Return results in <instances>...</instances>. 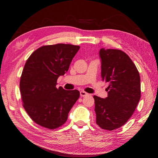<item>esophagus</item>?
Masks as SVG:
<instances>
[{"label": "esophagus", "mask_w": 158, "mask_h": 158, "mask_svg": "<svg viewBox=\"0 0 158 158\" xmlns=\"http://www.w3.org/2000/svg\"><path fill=\"white\" fill-rule=\"evenodd\" d=\"M88 93H85V91H84V90H81V91H80V95L81 96V97H84V96L87 95Z\"/></svg>", "instance_id": "esophagus-1"}]
</instances>
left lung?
<instances>
[{"label": "left lung", "instance_id": "1", "mask_svg": "<svg viewBox=\"0 0 158 158\" xmlns=\"http://www.w3.org/2000/svg\"><path fill=\"white\" fill-rule=\"evenodd\" d=\"M99 56L102 79L109 84V92L105 98L93 96L96 123L102 129L113 130L128 121L139 102V73L130 58L121 50L102 48Z\"/></svg>", "mask_w": 158, "mask_h": 158}]
</instances>
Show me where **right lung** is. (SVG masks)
<instances>
[{
    "instance_id": "add662e5",
    "label": "right lung",
    "mask_w": 158,
    "mask_h": 158,
    "mask_svg": "<svg viewBox=\"0 0 158 158\" xmlns=\"http://www.w3.org/2000/svg\"><path fill=\"white\" fill-rule=\"evenodd\" d=\"M79 46L57 44L40 47L26 60L20 79V92L26 111L37 124L55 129L66 122L79 97L77 90L56 87L68 72Z\"/></svg>"
}]
</instances>
